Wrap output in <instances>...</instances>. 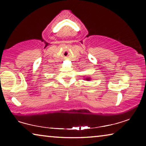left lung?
I'll use <instances>...</instances> for the list:
<instances>
[{"label":"left lung","instance_id":"1","mask_svg":"<svg viewBox=\"0 0 146 146\" xmlns=\"http://www.w3.org/2000/svg\"><path fill=\"white\" fill-rule=\"evenodd\" d=\"M90 79H91V78H89V77H86L85 80H88H88H90Z\"/></svg>","mask_w":146,"mask_h":146}]
</instances>
